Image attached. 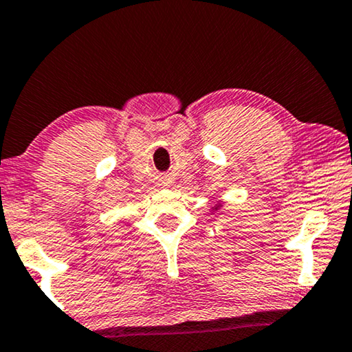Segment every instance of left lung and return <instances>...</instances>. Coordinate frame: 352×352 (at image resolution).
Instances as JSON below:
<instances>
[{
  "mask_svg": "<svg viewBox=\"0 0 352 352\" xmlns=\"http://www.w3.org/2000/svg\"><path fill=\"white\" fill-rule=\"evenodd\" d=\"M221 208H222V203H217V204H214V206H212L211 209H209V211H219Z\"/></svg>",
  "mask_w": 352,
  "mask_h": 352,
  "instance_id": "obj_1",
  "label": "left lung"
}]
</instances>
